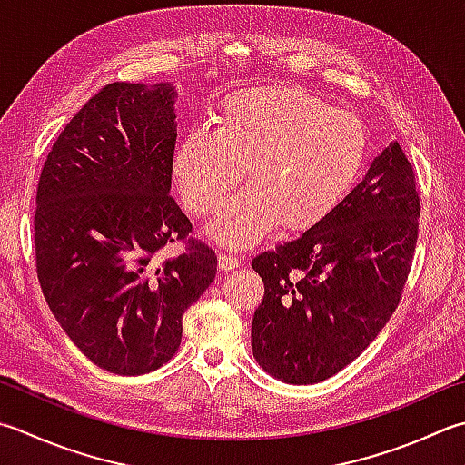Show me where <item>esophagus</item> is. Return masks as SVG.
<instances>
[{
  "label": "esophagus",
  "mask_w": 465,
  "mask_h": 465,
  "mask_svg": "<svg viewBox=\"0 0 465 465\" xmlns=\"http://www.w3.org/2000/svg\"><path fill=\"white\" fill-rule=\"evenodd\" d=\"M242 258H238V256H232V253H225V252H222L220 253V268L222 270H233V268H238V266H242Z\"/></svg>",
  "instance_id": "34e87169"
}]
</instances>
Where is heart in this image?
I'll use <instances>...</instances> for the list:
<instances>
[{"label":"heart","instance_id":"obj_1","mask_svg":"<svg viewBox=\"0 0 465 465\" xmlns=\"http://www.w3.org/2000/svg\"><path fill=\"white\" fill-rule=\"evenodd\" d=\"M217 129L193 126L173 157L183 203L213 213L230 191L248 183L209 225L212 238L248 248L280 223L304 232L334 212L367 159V129L349 111L290 86H263L227 96Z\"/></svg>","mask_w":465,"mask_h":465}]
</instances>
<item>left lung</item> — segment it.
<instances>
[{
	"label": "left lung",
	"mask_w": 465,
	"mask_h": 465,
	"mask_svg": "<svg viewBox=\"0 0 465 465\" xmlns=\"http://www.w3.org/2000/svg\"><path fill=\"white\" fill-rule=\"evenodd\" d=\"M420 215L415 169L393 143L331 215L253 258L263 300L252 349L262 369L312 385L351 365L401 300Z\"/></svg>",
	"instance_id": "8db88e82"
}]
</instances>
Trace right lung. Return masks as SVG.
I'll use <instances>...</instances> for the list:
<instances>
[{
  "instance_id": "right-lung-1",
  "label": "right lung",
  "mask_w": 465,
  "mask_h": 465,
  "mask_svg": "<svg viewBox=\"0 0 465 465\" xmlns=\"http://www.w3.org/2000/svg\"><path fill=\"white\" fill-rule=\"evenodd\" d=\"M175 88L113 82L72 116L35 195V272L50 311L100 369L144 375L181 344V318L217 256L169 195ZM184 243L163 259L166 245Z\"/></svg>"
}]
</instances>
